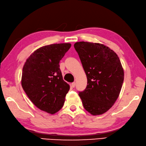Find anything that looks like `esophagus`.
Returning a JSON list of instances; mask_svg holds the SVG:
<instances>
[{"label":"esophagus","mask_w":146,"mask_h":146,"mask_svg":"<svg viewBox=\"0 0 146 146\" xmlns=\"http://www.w3.org/2000/svg\"><path fill=\"white\" fill-rule=\"evenodd\" d=\"M75 85H76L75 82H73V83H71V87H75Z\"/></svg>","instance_id":"1"}]
</instances>
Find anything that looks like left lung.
Here are the masks:
<instances>
[{"instance_id":"1","label":"left lung","mask_w":146,"mask_h":146,"mask_svg":"<svg viewBox=\"0 0 146 146\" xmlns=\"http://www.w3.org/2000/svg\"><path fill=\"white\" fill-rule=\"evenodd\" d=\"M77 52L87 78L79 92L85 109L93 115L105 113L118 98L124 81V70L117 55L103 44L76 42Z\"/></svg>"}]
</instances>
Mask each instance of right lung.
Masks as SVG:
<instances>
[{
    "label": "right lung",
    "mask_w": 146,
    "mask_h": 146,
    "mask_svg": "<svg viewBox=\"0 0 146 146\" xmlns=\"http://www.w3.org/2000/svg\"><path fill=\"white\" fill-rule=\"evenodd\" d=\"M71 46L59 43L42 46L29 56L23 67L22 86L26 94L34 105L51 114L63 107L70 90L59 62Z\"/></svg>",
    "instance_id": "right-lung-1"
}]
</instances>
